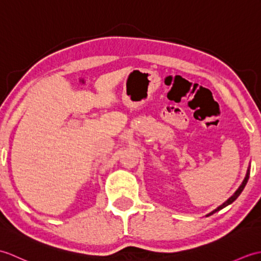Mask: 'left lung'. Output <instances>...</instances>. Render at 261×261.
Instances as JSON below:
<instances>
[{"mask_svg": "<svg viewBox=\"0 0 261 261\" xmlns=\"http://www.w3.org/2000/svg\"><path fill=\"white\" fill-rule=\"evenodd\" d=\"M248 179H249V170H248V173H247V176H246V178L245 179H243V181H242V184L240 185V187L239 188H238V190L236 191V193L233 194V195H232L229 199H228V201H225L222 205H220V206L218 207V208H215L214 211H212V212H211V213H208L206 216H208V215H212L213 213H215V212H218V211H220V210H222L223 207H225V206H228V205L229 204H231L232 202H234L236 201V199H237V197L238 196H239L240 195V194H241V192L243 191V188H245V186H246V184H247V181H248Z\"/></svg>", "mask_w": 261, "mask_h": 261, "instance_id": "1", "label": "left lung"}]
</instances>
